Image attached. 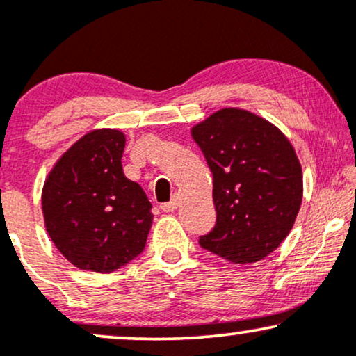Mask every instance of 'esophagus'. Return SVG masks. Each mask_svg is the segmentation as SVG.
<instances>
[{
    "label": "esophagus",
    "mask_w": 356,
    "mask_h": 356,
    "mask_svg": "<svg viewBox=\"0 0 356 356\" xmlns=\"http://www.w3.org/2000/svg\"><path fill=\"white\" fill-rule=\"evenodd\" d=\"M179 206V195L175 194L172 199H170L169 202H164V204H161V209L164 211V212H172L175 207Z\"/></svg>",
    "instance_id": "1"
}]
</instances>
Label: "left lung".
I'll return each instance as SVG.
<instances>
[{
	"mask_svg": "<svg viewBox=\"0 0 356 356\" xmlns=\"http://www.w3.org/2000/svg\"><path fill=\"white\" fill-rule=\"evenodd\" d=\"M214 179L216 226L199 246L234 264L261 261L291 231L303 199L295 149L280 129L241 108L192 127Z\"/></svg>",
	"mask_w": 356,
	"mask_h": 356,
	"instance_id": "obj_1",
	"label": "left lung"
}]
</instances>
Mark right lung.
I'll list each match as a JSON object with an SVG mask.
<instances>
[{"mask_svg": "<svg viewBox=\"0 0 356 356\" xmlns=\"http://www.w3.org/2000/svg\"><path fill=\"white\" fill-rule=\"evenodd\" d=\"M125 136L93 130L67 150L43 186L44 226L73 266L112 273L144 251L152 204L122 169Z\"/></svg>", "mask_w": 356, "mask_h": 356, "instance_id": "add662e5", "label": "right lung"}]
</instances>
